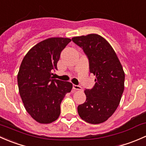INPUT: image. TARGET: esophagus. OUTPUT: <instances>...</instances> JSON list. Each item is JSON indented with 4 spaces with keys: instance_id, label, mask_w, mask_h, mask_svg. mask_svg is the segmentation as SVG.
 Segmentation results:
<instances>
[{
    "instance_id": "esophagus-1",
    "label": "esophagus",
    "mask_w": 146,
    "mask_h": 146,
    "mask_svg": "<svg viewBox=\"0 0 146 146\" xmlns=\"http://www.w3.org/2000/svg\"><path fill=\"white\" fill-rule=\"evenodd\" d=\"M73 88L74 90H77V91H82V86H79V85H74V84L73 85Z\"/></svg>"
}]
</instances>
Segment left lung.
Segmentation results:
<instances>
[{"label": "left lung", "instance_id": "8db88e82", "mask_svg": "<svg viewBox=\"0 0 146 146\" xmlns=\"http://www.w3.org/2000/svg\"><path fill=\"white\" fill-rule=\"evenodd\" d=\"M89 60L90 72L96 76L92 89L84 91L86 100L77 108L80 117L93 124L110 117L119 104L124 89L125 74L111 45L98 34L73 37Z\"/></svg>", "mask_w": 146, "mask_h": 146}]
</instances>
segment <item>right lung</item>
I'll use <instances>...</instances> for the list:
<instances>
[{
	"instance_id": "obj_1",
	"label": "right lung",
	"mask_w": 146,
	"mask_h": 146,
	"mask_svg": "<svg viewBox=\"0 0 146 146\" xmlns=\"http://www.w3.org/2000/svg\"><path fill=\"white\" fill-rule=\"evenodd\" d=\"M52 37L37 43L24 57L17 74L19 95L25 109L40 124H50L59 117L60 104L72 84L53 79L52 71L62 50L71 41Z\"/></svg>"
}]
</instances>
